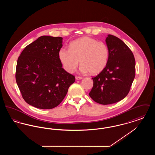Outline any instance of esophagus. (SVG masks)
<instances>
[{"mask_svg": "<svg viewBox=\"0 0 155 155\" xmlns=\"http://www.w3.org/2000/svg\"><path fill=\"white\" fill-rule=\"evenodd\" d=\"M75 79H76L77 80H81V79H82V77L76 76V77H75Z\"/></svg>", "mask_w": 155, "mask_h": 155, "instance_id": "esophagus-1", "label": "esophagus"}]
</instances>
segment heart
<instances>
[{"label": "heart", "mask_w": 155, "mask_h": 155, "mask_svg": "<svg viewBox=\"0 0 155 155\" xmlns=\"http://www.w3.org/2000/svg\"><path fill=\"white\" fill-rule=\"evenodd\" d=\"M69 49H59L58 57L63 68L73 73L78 65L82 73H101L106 67L109 56V49L102 42L88 37H81L71 42Z\"/></svg>", "instance_id": "b5f03b06"}]
</instances>
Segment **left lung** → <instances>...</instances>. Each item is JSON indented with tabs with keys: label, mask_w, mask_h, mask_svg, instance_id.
Wrapping results in <instances>:
<instances>
[{
	"label": "left lung",
	"mask_w": 155,
	"mask_h": 155,
	"mask_svg": "<svg viewBox=\"0 0 155 155\" xmlns=\"http://www.w3.org/2000/svg\"><path fill=\"white\" fill-rule=\"evenodd\" d=\"M106 44L109 56L106 67L95 77L89 93L97 103H116L127 96L135 78V60L133 53L117 37L109 34Z\"/></svg>",
	"instance_id": "left-lung-1"
}]
</instances>
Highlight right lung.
<instances>
[{
	"label": "right lung",
	"instance_id": "add662e5",
	"mask_svg": "<svg viewBox=\"0 0 155 155\" xmlns=\"http://www.w3.org/2000/svg\"><path fill=\"white\" fill-rule=\"evenodd\" d=\"M63 38L42 36L27 46L18 57L15 80L24 101L35 107L58 106L75 82L58 57Z\"/></svg>",
	"mask_w": 155,
	"mask_h": 155
}]
</instances>
